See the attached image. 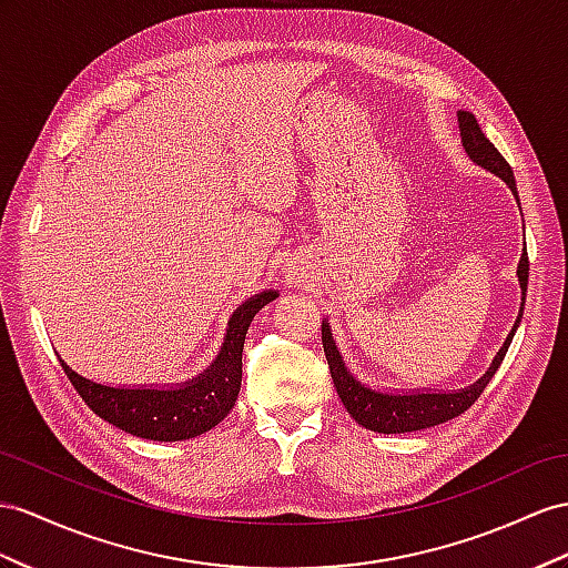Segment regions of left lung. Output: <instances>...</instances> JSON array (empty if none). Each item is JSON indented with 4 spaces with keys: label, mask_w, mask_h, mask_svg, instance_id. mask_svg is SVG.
Returning a JSON list of instances; mask_svg holds the SVG:
<instances>
[{
    "label": "left lung",
    "mask_w": 568,
    "mask_h": 568,
    "mask_svg": "<svg viewBox=\"0 0 568 568\" xmlns=\"http://www.w3.org/2000/svg\"><path fill=\"white\" fill-rule=\"evenodd\" d=\"M458 122H460V136H463V145L468 155L475 160L477 165L487 168L489 172L499 174V178L511 186V192L518 201V192H516V180H514V170L511 165L506 163V158L494 149V143L483 134L477 120L473 118L470 112H458ZM528 250L523 252L520 264H518V281H520V290L526 295L528 290ZM526 300V297H523ZM520 316H523V307H520ZM518 322L511 331V336L504 343V347L499 351V355L494 357L489 372L479 379L475 386L458 390V394H413V396H390V394H379V390L365 388L359 382H355L351 372L345 369L341 353L336 351V343H333L331 328L328 324L322 326V341H324V353L328 359V369H331V379L336 384L338 396L345 405V410L351 413V417L355 419L357 425H362L365 429L372 432H382V434H400V432H415V429H427L434 425H442L446 419H454L460 413H465L470 405L479 398L485 386L489 384V379L494 376V372L499 369L501 359L508 351V345L514 341V333L520 324Z\"/></svg>",
    "instance_id": "1"
}]
</instances>
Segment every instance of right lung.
<instances>
[{"instance_id":"1","label":"right lung","mask_w":568,"mask_h":568,"mask_svg":"<svg viewBox=\"0 0 568 568\" xmlns=\"http://www.w3.org/2000/svg\"><path fill=\"white\" fill-rule=\"evenodd\" d=\"M275 293H261L232 314L223 351L206 374L180 388H112L83 379L64 362L62 369L85 405L105 423L141 439L182 442L213 429L232 410L242 384V351L252 318Z\"/></svg>"}]
</instances>
